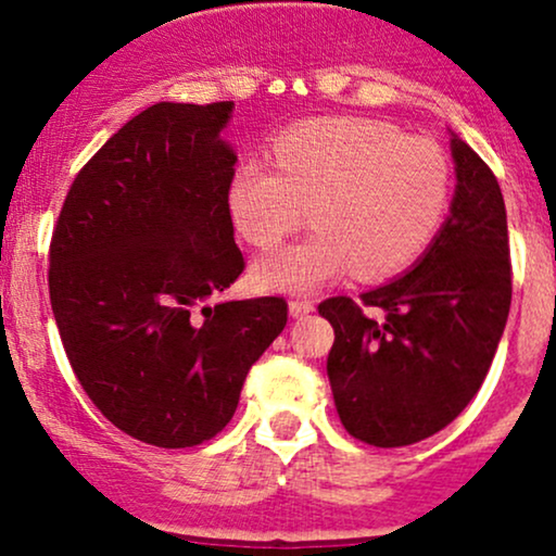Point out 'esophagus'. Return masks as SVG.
I'll return each instance as SVG.
<instances>
[{"instance_id": "esophagus-1", "label": "esophagus", "mask_w": 556, "mask_h": 556, "mask_svg": "<svg viewBox=\"0 0 556 556\" xmlns=\"http://www.w3.org/2000/svg\"><path fill=\"white\" fill-rule=\"evenodd\" d=\"M314 300H300V298H295V300H290V316L292 318H300V316H308V314H314Z\"/></svg>"}]
</instances>
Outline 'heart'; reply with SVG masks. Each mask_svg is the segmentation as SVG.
Instances as JSON below:
<instances>
[{
	"label": "heart",
	"instance_id": "obj_1",
	"mask_svg": "<svg viewBox=\"0 0 556 556\" xmlns=\"http://www.w3.org/2000/svg\"><path fill=\"white\" fill-rule=\"evenodd\" d=\"M274 159L235 167L227 203L251 245L271 251L314 216V238L256 261L253 282L269 292H311L353 269L363 282L394 277L442 227L452 169L433 140L394 125L324 117L287 127Z\"/></svg>",
	"mask_w": 556,
	"mask_h": 556
}]
</instances>
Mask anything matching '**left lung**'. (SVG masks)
I'll return each instance as SVG.
<instances>
[{
    "label": "left lung",
    "mask_w": 556,
    "mask_h": 556,
    "mask_svg": "<svg viewBox=\"0 0 556 556\" xmlns=\"http://www.w3.org/2000/svg\"><path fill=\"white\" fill-rule=\"evenodd\" d=\"M450 216L405 277L318 305L334 327L327 374L350 437L374 446L429 439L486 379L513 300L507 212L494 172L452 136ZM361 304L386 311L381 323Z\"/></svg>",
    "instance_id": "left-lung-1"
}]
</instances>
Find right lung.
I'll return each mask as SVG.
<instances>
[{
    "label": "right lung",
    "mask_w": 556,
    "mask_h": 556,
    "mask_svg": "<svg viewBox=\"0 0 556 556\" xmlns=\"http://www.w3.org/2000/svg\"><path fill=\"white\" fill-rule=\"evenodd\" d=\"M232 101H159L78 172L49 248V298L70 366L127 437L208 442L287 324L282 298L206 305L245 269L222 140Z\"/></svg>",
    "instance_id": "add662e5"
}]
</instances>
